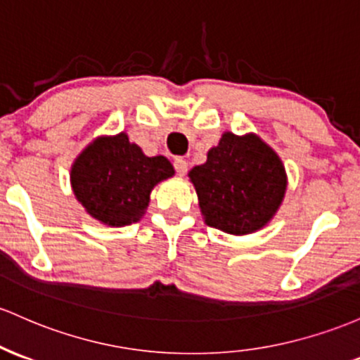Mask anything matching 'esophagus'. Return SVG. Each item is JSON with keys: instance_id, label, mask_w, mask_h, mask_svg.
<instances>
[{"instance_id": "1", "label": "esophagus", "mask_w": 360, "mask_h": 360, "mask_svg": "<svg viewBox=\"0 0 360 360\" xmlns=\"http://www.w3.org/2000/svg\"><path fill=\"white\" fill-rule=\"evenodd\" d=\"M174 169H176V172H177V176H186V172H188V162L184 160V159H176L174 160Z\"/></svg>"}]
</instances>
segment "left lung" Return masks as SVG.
Returning <instances> with one entry per match:
<instances>
[{
    "mask_svg": "<svg viewBox=\"0 0 360 360\" xmlns=\"http://www.w3.org/2000/svg\"><path fill=\"white\" fill-rule=\"evenodd\" d=\"M205 224L234 236L268 225L285 198L287 172L274 148L255 133L225 131L207 162L189 171Z\"/></svg>",
    "mask_w": 360,
    "mask_h": 360,
    "instance_id": "1",
    "label": "left lung"
}]
</instances>
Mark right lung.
Wrapping results in <instances>:
<instances>
[{"mask_svg": "<svg viewBox=\"0 0 360 360\" xmlns=\"http://www.w3.org/2000/svg\"><path fill=\"white\" fill-rule=\"evenodd\" d=\"M172 176V164L164 155L147 157L121 131L86 145L71 165L70 183L92 219L124 227L145 215L152 189Z\"/></svg>", "mask_w": 360, "mask_h": 360, "instance_id": "add662e5", "label": "right lung"}]
</instances>
